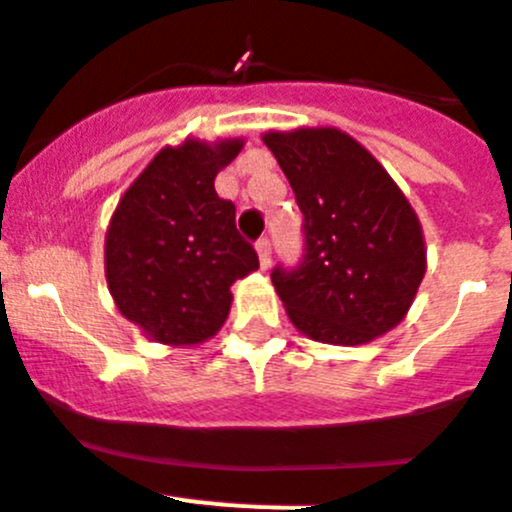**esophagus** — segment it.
I'll list each match as a JSON object with an SVG mask.
<instances>
[{
  "label": "esophagus",
  "instance_id": "esophagus-1",
  "mask_svg": "<svg viewBox=\"0 0 512 512\" xmlns=\"http://www.w3.org/2000/svg\"><path fill=\"white\" fill-rule=\"evenodd\" d=\"M255 247H257V255H260V268L268 270L270 262H273V244H270L268 237H260Z\"/></svg>",
  "mask_w": 512,
  "mask_h": 512
}]
</instances>
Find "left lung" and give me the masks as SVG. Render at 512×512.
Segmentation results:
<instances>
[{"instance_id":"obj_1","label":"left lung","mask_w":512,"mask_h":512,"mask_svg":"<svg viewBox=\"0 0 512 512\" xmlns=\"http://www.w3.org/2000/svg\"><path fill=\"white\" fill-rule=\"evenodd\" d=\"M304 213L299 265L270 278L306 337L363 345L397 327L425 275L415 211L386 170L348 133H265Z\"/></svg>"}]
</instances>
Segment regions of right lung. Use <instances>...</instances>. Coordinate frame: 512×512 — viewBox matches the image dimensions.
Masks as SVG:
<instances>
[{"instance_id":"1","label":"right lung","mask_w":512,"mask_h":512,"mask_svg":"<svg viewBox=\"0 0 512 512\" xmlns=\"http://www.w3.org/2000/svg\"><path fill=\"white\" fill-rule=\"evenodd\" d=\"M242 141L188 139L162 149L115 208L105 275L115 306L164 345H195L229 317L231 283L260 268L237 208L213 180Z\"/></svg>"}]
</instances>
